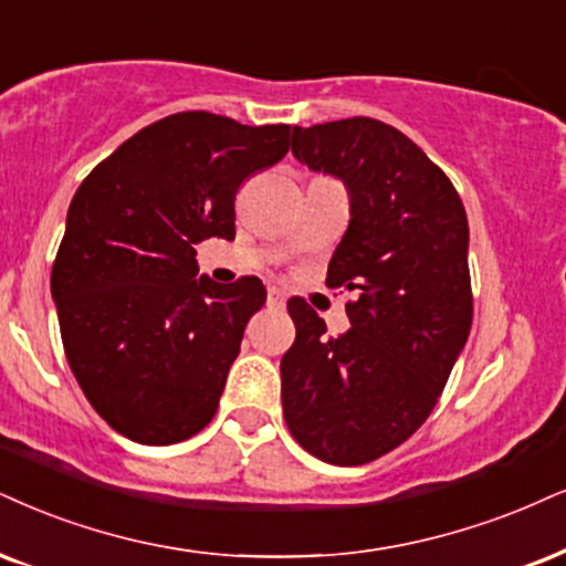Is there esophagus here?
Segmentation results:
<instances>
[{"mask_svg":"<svg viewBox=\"0 0 566 566\" xmlns=\"http://www.w3.org/2000/svg\"><path fill=\"white\" fill-rule=\"evenodd\" d=\"M268 302H270L272 306H285V294H283L281 289H270Z\"/></svg>","mask_w":566,"mask_h":566,"instance_id":"1","label":"esophagus"}]
</instances>
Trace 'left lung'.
<instances>
[{"label":"left lung","mask_w":566,"mask_h":566,"mask_svg":"<svg viewBox=\"0 0 566 566\" xmlns=\"http://www.w3.org/2000/svg\"><path fill=\"white\" fill-rule=\"evenodd\" d=\"M291 151L344 180L352 220L327 283L357 298L336 338L304 298L289 302L296 340L281 359L283 417L312 457L367 464L428 420L470 336L467 212L441 167L373 117L294 125Z\"/></svg>","instance_id":"8db88e82"}]
</instances>
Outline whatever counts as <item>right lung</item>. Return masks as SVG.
Returning a JSON list of instances; mask_svg holds the SVG:
<instances>
[{
  "mask_svg": "<svg viewBox=\"0 0 566 566\" xmlns=\"http://www.w3.org/2000/svg\"><path fill=\"white\" fill-rule=\"evenodd\" d=\"M291 125L178 113L146 125L78 186L52 268L67 365L96 415L144 446L218 411L260 277L199 275L193 243L235 235V193L281 163Z\"/></svg>",
  "mask_w": 566,
  "mask_h": 566,
  "instance_id": "add662e5",
  "label": "right lung"
}]
</instances>
